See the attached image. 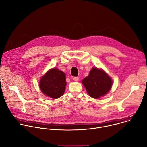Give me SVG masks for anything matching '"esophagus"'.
<instances>
[{
	"mask_svg": "<svg viewBox=\"0 0 147 147\" xmlns=\"http://www.w3.org/2000/svg\"><path fill=\"white\" fill-rule=\"evenodd\" d=\"M73 80L74 81H77L78 80H79V78L78 77H73Z\"/></svg>",
	"mask_w": 147,
	"mask_h": 147,
	"instance_id": "34e87169",
	"label": "esophagus"
}]
</instances>
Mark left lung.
Here are the masks:
<instances>
[{"label": "left lung", "mask_w": 147, "mask_h": 147, "mask_svg": "<svg viewBox=\"0 0 147 147\" xmlns=\"http://www.w3.org/2000/svg\"><path fill=\"white\" fill-rule=\"evenodd\" d=\"M89 95L98 99L106 95L112 85L111 78L105 72L97 68H93L89 75L82 81Z\"/></svg>", "instance_id": "left-lung-1"}]
</instances>
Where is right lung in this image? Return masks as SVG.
<instances>
[{
	"label": "right lung",
	"instance_id": "right-lung-1",
	"mask_svg": "<svg viewBox=\"0 0 147 147\" xmlns=\"http://www.w3.org/2000/svg\"><path fill=\"white\" fill-rule=\"evenodd\" d=\"M66 86L65 74L57 69L48 71L40 80L39 87L45 95L57 99L63 95Z\"/></svg>",
	"mask_w": 147,
	"mask_h": 147
}]
</instances>
